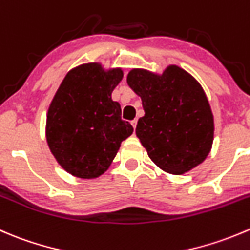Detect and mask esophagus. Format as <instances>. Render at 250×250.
Returning <instances> with one entry per match:
<instances>
[{
	"mask_svg": "<svg viewBox=\"0 0 250 250\" xmlns=\"http://www.w3.org/2000/svg\"><path fill=\"white\" fill-rule=\"evenodd\" d=\"M130 123H132L133 128H134V129H135V128H137V123H138V121H137V120H133L132 122H130Z\"/></svg>",
	"mask_w": 250,
	"mask_h": 250,
	"instance_id": "1",
	"label": "esophagus"
}]
</instances>
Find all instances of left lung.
Listing matches in <instances>:
<instances>
[{
  "label": "left lung",
  "mask_w": 250,
  "mask_h": 250,
  "mask_svg": "<svg viewBox=\"0 0 250 250\" xmlns=\"http://www.w3.org/2000/svg\"><path fill=\"white\" fill-rule=\"evenodd\" d=\"M127 83L142 98L145 115L135 133L154 164L172 174L202 164L214 139V116L202 85L177 66L161 76L132 69Z\"/></svg>",
  "instance_id": "obj_1"
}]
</instances>
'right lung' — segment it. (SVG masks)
Here are the masks:
<instances>
[{"instance_id": "right-lung-1", "label": "right lung", "mask_w": 250, "mask_h": 250, "mask_svg": "<svg viewBox=\"0 0 250 250\" xmlns=\"http://www.w3.org/2000/svg\"><path fill=\"white\" fill-rule=\"evenodd\" d=\"M123 78L121 68L105 71L86 63L67 73L47 112L46 139L58 164L79 178H96L110 167L121 143L133 133L111 99Z\"/></svg>"}]
</instances>
